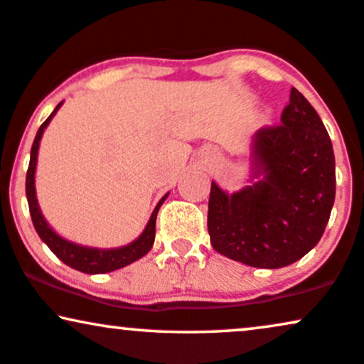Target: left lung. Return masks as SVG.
<instances>
[{
  "label": "left lung",
  "instance_id": "obj_1",
  "mask_svg": "<svg viewBox=\"0 0 364 364\" xmlns=\"http://www.w3.org/2000/svg\"><path fill=\"white\" fill-rule=\"evenodd\" d=\"M264 178L227 195L211 183L208 233L216 252L260 269H280L317 245L336 196L329 134L314 107L292 87L277 126L254 137Z\"/></svg>",
  "mask_w": 364,
  "mask_h": 364
}]
</instances>
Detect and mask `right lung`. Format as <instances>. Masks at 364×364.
I'll list each match as a JSON object with an SVG mask.
<instances>
[{
  "mask_svg": "<svg viewBox=\"0 0 364 364\" xmlns=\"http://www.w3.org/2000/svg\"><path fill=\"white\" fill-rule=\"evenodd\" d=\"M60 105V102L50 117L41 124L38 132H36L33 146H31L30 153V164L28 171H26V198H28V206H30V215L31 222H33V227L38 233L41 240L47 243L50 250L53 252L55 255L58 257L63 264H67L72 269L80 270V272L85 274H105L112 272V270L122 269L137 259H141L142 255H146L151 250L154 243V235H156V216H158L159 206L163 205V201L166 200V196L161 198V201L156 206L153 215H151L149 223L146 225L144 232L141 233L139 238H136L134 242L129 243L126 247L119 248H109V250H104V248H92V247H82L77 245V243H72L62 238L57 233L53 232L52 228L48 227V223L45 222L43 215L38 208V203H36V195H35V168H36V156H38V146L41 134H43L45 127L48 126V122L52 121Z\"/></svg>",
  "mask_w": 364,
  "mask_h": 364,
  "instance_id": "right-lung-1",
  "label": "right lung"
}]
</instances>
